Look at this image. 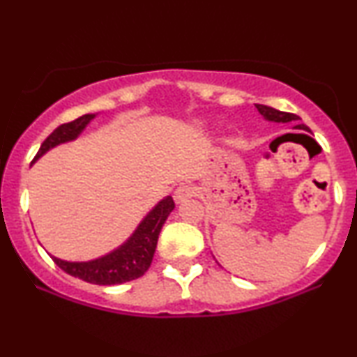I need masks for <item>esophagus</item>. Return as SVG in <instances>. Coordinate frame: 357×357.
Wrapping results in <instances>:
<instances>
[{"instance_id": "obj_1", "label": "esophagus", "mask_w": 357, "mask_h": 357, "mask_svg": "<svg viewBox=\"0 0 357 357\" xmlns=\"http://www.w3.org/2000/svg\"><path fill=\"white\" fill-rule=\"evenodd\" d=\"M193 195H195V190H193L192 185L182 183V185H178L177 188H175L174 199H175V203H183V202H187V199L192 198Z\"/></svg>"}]
</instances>
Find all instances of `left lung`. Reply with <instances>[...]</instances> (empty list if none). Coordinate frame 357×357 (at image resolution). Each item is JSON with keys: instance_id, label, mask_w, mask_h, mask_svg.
<instances>
[{"instance_id": "8db88e82", "label": "left lung", "mask_w": 357, "mask_h": 357, "mask_svg": "<svg viewBox=\"0 0 357 357\" xmlns=\"http://www.w3.org/2000/svg\"><path fill=\"white\" fill-rule=\"evenodd\" d=\"M257 109H258V112H260L263 116H265L266 120L278 121V123H287V121H297V120H299V116H297L296 114H289V112L276 110V109H273V107H268V105L257 104ZM296 128L307 130V126L305 125H297Z\"/></svg>"}]
</instances>
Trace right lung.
<instances>
[{
	"instance_id": "1",
	"label": "right lung",
	"mask_w": 357,
	"mask_h": 357,
	"mask_svg": "<svg viewBox=\"0 0 357 357\" xmlns=\"http://www.w3.org/2000/svg\"><path fill=\"white\" fill-rule=\"evenodd\" d=\"M92 119H94V115L87 114L79 116V119L58 126V128L53 130V133L43 141L33 160H37L43 153H47L48 149L53 148V146L75 139ZM174 208L175 203L172 197L162 199V202L144 218V221L139 224V227L136 229V232L131 236V238L125 243V245H121L119 250L112 252L109 255L99 258V260H92L86 263H71L52 257L53 261H55L63 271L68 273V275L79 278L82 281L91 282V284L110 286L138 280V278L143 276L151 266V261H153L155 252V245H158L159 232L164 226L165 219H167L170 213H172Z\"/></svg>"
}]
</instances>
